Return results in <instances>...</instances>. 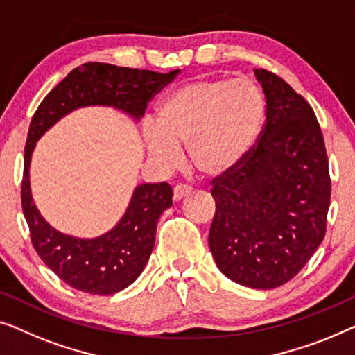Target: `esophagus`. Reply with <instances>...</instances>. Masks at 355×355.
Segmentation results:
<instances>
[{"label": "esophagus", "mask_w": 355, "mask_h": 355, "mask_svg": "<svg viewBox=\"0 0 355 355\" xmlns=\"http://www.w3.org/2000/svg\"><path fill=\"white\" fill-rule=\"evenodd\" d=\"M191 187H188V184H177L175 188H173V199H175V201H182V199H184L187 196H189V194H191Z\"/></svg>", "instance_id": "1"}]
</instances>
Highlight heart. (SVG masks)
Returning <instances> with one entry per match:
<instances>
[{
  "mask_svg": "<svg viewBox=\"0 0 355 355\" xmlns=\"http://www.w3.org/2000/svg\"><path fill=\"white\" fill-rule=\"evenodd\" d=\"M266 104L248 78H201L167 93L156 109V127L143 137L161 166L178 161L187 146L191 166L204 177H220L241 164L262 130Z\"/></svg>",
  "mask_w": 355,
  "mask_h": 355,
  "instance_id": "b5f03b06",
  "label": "heart"
}]
</instances>
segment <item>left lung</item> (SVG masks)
<instances>
[{
	"label": "left lung",
	"instance_id": "8db88e82",
	"mask_svg": "<svg viewBox=\"0 0 355 355\" xmlns=\"http://www.w3.org/2000/svg\"><path fill=\"white\" fill-rule=\"evenodd\" d=\"M266 123L236 168L212 180L209 248L234 283L272 289L288 283L325 238L331 178L311 104L266 69Z\"/></svg>",
	"mask_w": 355,
	"mask_h": 355
}]
</instances>
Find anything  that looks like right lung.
<instances>
[{"label": "right lung", "instance_id": "add662e5", "mask_svg": "<svg viewBox=\"0 0 355 355\" xmlns=\"http://www.w3.org/2000/svg\"><path fill=\"white\" fill-rule=\"evenodd\" d=\"M178 72L159 73L87 62L58 83L35 111L24 154L22 211L35 251L69 286L109 296L132 284L151 256L157 220L172 206L173 191L166 182L139 184L121 222L111 232L93 239L69 236L48 225L35 207L28 180L35 143L59 119L78 107L112 106L135 119L143 117L154 94L171 83Z\"/></svg>", "mask_w": 355, "mask_h": 355}]
</instances>
